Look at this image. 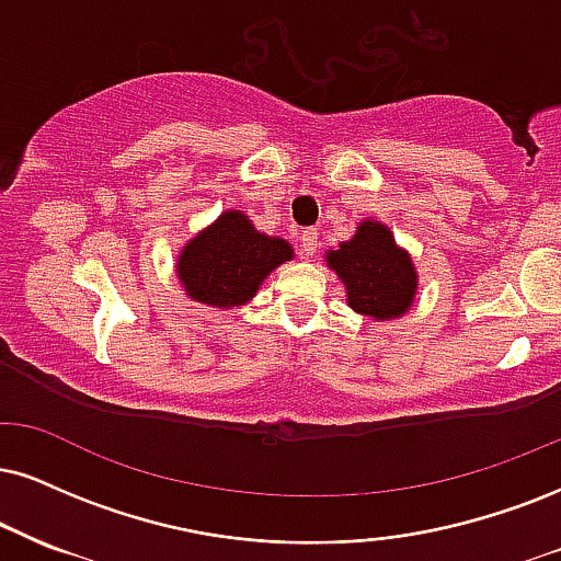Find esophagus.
I'll return each instance as SVG.
<instances>
[{
  "label": "esophagus",
  "instance_id": "1",
  "mask_svg": "<svg viewBox=\"0 0 561 561\" xmlns=\"http://www.w3.org/2000/svg\"><path fill=\"white\" fill-rule=\"evenodd\" d=\"M301 252L304 257H312L317 252V231L314 228H307V231L301 233Z\"/></svg>",
  "mask_w": 561,
  "mask_h": 561
}]
</instances>
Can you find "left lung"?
<instances>
[{"instance_id":"obj_1","label":"left lung","mask_w":561,"mask_h":561,"mask_svg":"<svg viewBox=\"0 0 561 561\" xmlns=\"http://www.w3.org/2000/svg\"><path fill=\"white\" fill-rule=\"evenodd\" d=\"M348 294V307L375 320H396L411 309L419 275L411 254L396 244V237L379 220H362L356 233L328 252Z\"/></svg>"}]
</instances>
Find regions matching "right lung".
Returning a JSON list of instances; mask_svg holds the SVG:
<instances>
[{"mask_svg":"<svg viewBox=\"0 0 561 561\" xmlns=\"http://www.w3.org/2000/svg\"><path fill=\"white\" fill-rule=\"evenodd\" d=\"M291 257L286 239L265 237L244 213L226 210L182 249L176 273L190 299L231 309L252 299L262 280Z\"/></svg>","mask_w":561,"mask_h":561,"instance_id":"add662e5","label":"right lung"}]
</instances>
